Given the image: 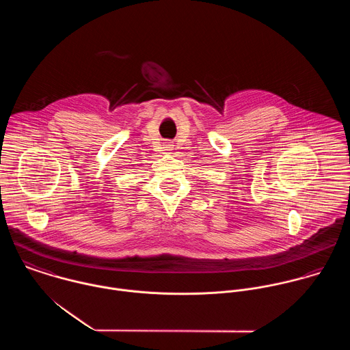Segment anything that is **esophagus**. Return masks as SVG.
<instances>
[{"mask_svg":"<svg viewBox=\"0 0 350 350\" xmlns=\"http://www.w3.org/2000/svg\"><path fill=\"white\" fill-rule=\"evenodd\" d=\"M165 148L168 150H172V144H167V147H165Z\"/></svg>","mask_w":350,"mask_h":350,"instance_id":"34e87169","label":"esophagus"}]
</instances>
